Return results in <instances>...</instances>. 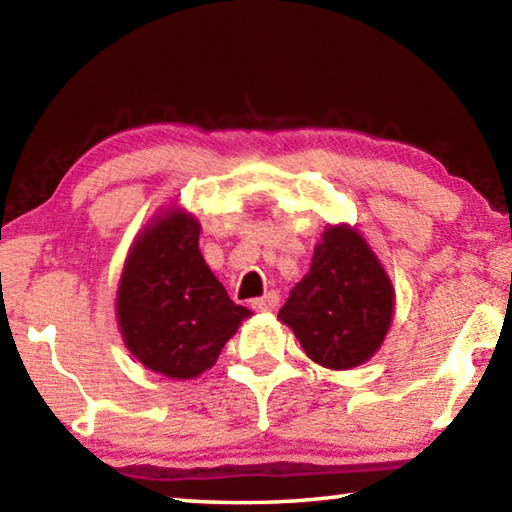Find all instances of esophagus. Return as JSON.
Listing matches in <instances>:
<instances>
[{
    "instance_id": "1",
    "label": "esophagus",
    "mask_w": 512,
    "mask_h": 512,
    "mask_svg": "<svg viewBox=\"0 0 512 512\" xmlns=\"http://www.w3.org/2000/svg\"><path fill=\"white\" fill-rule=\"evenodd\" d=\"M277 302H280V296H277L275 291H268V293H264L262 298L253 300V309L255 311H275Z\"/></svg>"
}]
</instances>
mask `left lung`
<instances>
[{
	"mask_svg": "<svg viewBox=\"0 0 512 512\" xmlns=\"http://www.w3.org/2000/svg\"><path fill=\"white\" fill-rule=\"evenodd\" d=\"M395 291L357 230L327 225L309 273L291 289L277 318L289 325L311 361L350 370L375 354L393 320Z\"/></svg>",
	"mask_w": 512,
	"mask_h": 512,
	"instance_id": "8db88e82",
	"label": "left lung"
}]
</instances>
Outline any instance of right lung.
<instances>
[{
    "mask_svg": "<svg viewBox=\"0 0 512 512\" xmlns=\"http://www.w3.org/2000/svg\"><path fill=\"white\" fill-rule=\"evenodd\" d=\"M201 223L158 214L133 241L117 291L126 348L144 368L192 379L212 368L250 309L235 305L198 250Z\"/></svg>",
    "mask_w": 512,
    "mask_h": 512,
    "instance_id": "right-lung-1",
    "label": "right lung"
}]
</instances>
